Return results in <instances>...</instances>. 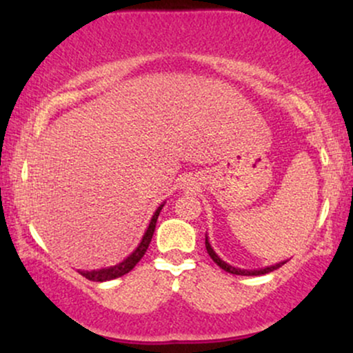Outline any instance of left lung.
<instances>
[{"label": "left lung", "instance_id": "left-lung-1", "mask_svg": "<svg viewBox=\"0 0 353 353\" xmlns=\"http://www.w3.org/2000/svg\"><path fill=\"white\" fill-rule=\"evenodd\" d=\"M205 249H208V254L210 255V259H212L214 262H216V264L221 267V269H224L225 272H229V274H236V275H264V274H269V272H272V270H275V269H279V267H282L283 264H285V262H279V264H275V265H269V267H264V269H257V270H245V269H237V267H232L230 264H228V262H224L222 261L221 257H219V255L216 254V250L212 249V245H210V242H209V239H208V236H205Z\"/></svg>", "mask_w": 353, "mask_h": 353}]
</instances>
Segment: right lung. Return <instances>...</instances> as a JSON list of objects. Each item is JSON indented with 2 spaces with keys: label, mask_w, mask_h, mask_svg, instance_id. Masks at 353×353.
Masks as SVG:
<instances>
[{
  "label": "right lung",
  "mask_w": 353,
  "mask_h": 353,
  "mask_svg": "<svg viewBox=\"0 0 353 353\" xmlns=\"http://www.w3.org/2000/svg\"><path fill=\"white\" fill-rule=\"evenodd\" d=\"M163 208H164V202L159 205V208L156 209V212H154L151 222H149V228L145 229V232H144L143 239H141L139 245H137L136 249L132 250V252L124 259V261H121L119 264H116V265L104 267V269L79 270V274L83 275V277L89 279V281H92V282H106V281H112V279L123 277V275H125L128 272H131V270L136 267L137 262H139L141 259H143V255L145 254V250H148L149 244H151L154 229H156L157 217H159V212H161V209H163Z\"/></svg>",
  "instance_id": "obj_1"
}]
</instances>
